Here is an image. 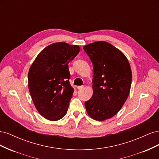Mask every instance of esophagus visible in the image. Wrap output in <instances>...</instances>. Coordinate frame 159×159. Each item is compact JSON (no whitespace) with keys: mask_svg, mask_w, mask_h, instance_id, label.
I'll return each instance as SVG.
<instances>
[{"mask_svg":"<svg viewBox=\"0 0 159 159\" xmlns=\"http://www.w3.org/2000/svg\"><path fill=\"white\" fill-rule=\"evenodd\" d=\"M78 89H82L84 88V85H80V86H78Z\"/></svg>","mask_w":159,"mask_h":159,"instance_id":"obj_1","label":"esophagus"}]
</instances>
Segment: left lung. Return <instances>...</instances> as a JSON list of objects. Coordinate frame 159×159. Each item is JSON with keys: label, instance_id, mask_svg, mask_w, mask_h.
I'll return each mask as SVG.
<instances>
[{"label": "left lung", "instance_id": "1", "mask_svg": "<svg viewBox=\"0 0 159 159\" xmlns=\"http://www.w3.org/2000/svg\"><path fill=\"white\" fill-rule=\"evenodd\" d=\"M93 67V95L85 102L89 116L102 121L121 109L131 89L132 72L123 53L110 43L98 41L84 46Z\"/></svg>", "mask_w": 159, "mask_h": 159}]
</instances>
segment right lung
I'll return each instance as SVG.
<instances>
[{"label":"right lung","instance_id":"1","mask_svg":"<svg viewBox=\"0 0 159 159\" xmlns=\"http://www.w3.org/2000/svg\"><path fill=\"white\" fill-rule=\"evenodd\" d=\"M78 45L56 42L43 49L28 74V89L42 117L57 121L65 116L74 91L69 79L68 64L80 52Z\"/></svg>","mask_w":159,"mask_h":159}]
</instances>
